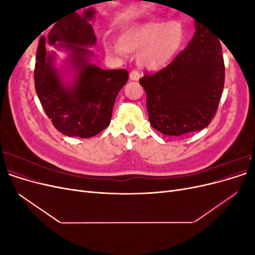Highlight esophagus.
<instances>
[{
    "label": "esophagus",
    "mask_w": 255,
    "mask_h": 255,
    "mask_svg": "<svg viewBox=\"0 0 255 255\" xmlns=\"http://www.w3.org/2000/svg\"><path fill=\"white\" fill-rule=\"evenodd\" d=\"M139 79H140V73L138 72V71L133 70L132 72L129 73V80H132V81H138Z\"/></svg>",
    "instance_id": "obj_1"
}]
</instances>
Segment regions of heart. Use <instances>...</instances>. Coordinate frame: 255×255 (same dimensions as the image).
<instances>
[{
  "label": "heart",
  "mask_w": 255,
  "mask_h": 255,
  "mask_svg": "<svg viewBox=\"0 0 255 255\" xmlns=\"http://www.w3.org/2000/svg\"><path fill=\"white\" fill-rule=\"evenodd\" d=\"M185 41L183 26L176 21L150 20L127 26L119 42L104 41L105 50L116 56L138 52L137 63L148 70H159L173 60Z\"/></svg>",
  "instance_id": "b5f03b06"
}]
</instances>
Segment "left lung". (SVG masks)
Instances as JSON below:
<instances>
[{
    "label": "left lung",
    "instance_id": "left-lung-1",
    "mask_svg": "<svg viewBox=\"0 0 255 255\" xmlns=\"http://www.w3.org/2000/svg\"><path fill=\"white\" fill-rule=\"evenodd\" d=\"M187 48L170 65L139 83L146 94L151 126L168 136L206 128L218 109L225 85V63L217 37L195 21Z\"/></svg>",
    "mask_w": 255,
    "mask_h": 255
}]
</instances>
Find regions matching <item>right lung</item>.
I'll list each match as a JSON object with an SVG mask.
<instances>
[{
  "label": "right lung",
  "mask_w": 255,
  "mask_h": 255,
  "mask_svg": "<svg viewBox=\"0 0 255 255\" xmlns=\"http://www.w3.org/2000/svg\"><path fill=\"white\" fill-rule=\"evenodd\" d=\"M95 12L89 8L83 14H66L38 44L37 96L53 126L66 136L89 138L109 127L116 98L128 80L126 69L103 70L90 64L94 52L87 47H94L97 38L89 21ZM48 43L69 53L66 65L75 73L71 82H65L64 72L55 67V53L45 49Z\"/></svg>",
  "instance_id": "1"
}]
</instances>
